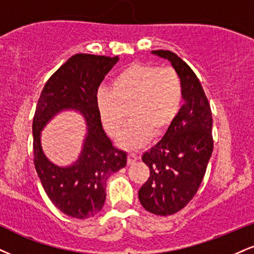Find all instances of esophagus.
<instances>
[{
  "mask_svg": "<svg viewBox=\"0 0 254 254\" xmlns=\"http://www.w3.org/2000/svg\"><path fill=\"white\" fill-rule=\"evenodd\" d=\"M137 160H138L137 155H135V154H129V155H127V164H129V166H131V164L135 163V162H137Z\"/></svg>",
  "mask_w": 254,
  "mask_h": 254,
  "instance_id": "1",
  "label": "esophagus"
}]
</instances>
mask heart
I'll return each mask as SVG.
<instances>
[{
	"mask_svg": "<svg viewBox=\"0 0 254 254\" xmlns=\"http://www.w3.org/2000/svg\"><path fill=\"white\" fill-rule=\"evenodd\" d=\"M181 77L172 67L132 64L112 81V91H98L96 105L103 127L111 136L121 135L130 111L131 123L118 144L125 150H137L160 136L179 115L182 106Z\"/></svg>",
	"mask_w": 254,
	"mask_h": 254,
	"instance_id": "1",
	"label": "heart"
}]
</instances>
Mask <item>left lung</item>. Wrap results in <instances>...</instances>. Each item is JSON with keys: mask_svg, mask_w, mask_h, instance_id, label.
<instances>
[{"mask_svg": "<svg viewBox=\"0 0 254 254\" xmlns=\"http://www.w3.org/2000/svg\"><path fill=\"white\" fill-rule=\"evenodd\" d=\"M166 59L181 77L183 105L164 136L143 154L150 169L138 191L142 206L156 215L179 212L196 194L212 156V111L193 69L170 51H151Z\"/></svg>", "mask_w": 254, "mask_h": 254, "instance_id": "1", "label": "left lung"}]
</instances>
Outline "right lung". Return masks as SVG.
Segmentation results:
<instances>
[{
  "mask_svg": "<svg viewBox=\"0 0 254 254\" xmlns=\"http://www.w3.org/2000/svg\"><path fill=\"white\" fill-rule=\"evenodd\" d=\"M118 60V57L75 54L48 79L36 105L33 119L36 173L54 206L72 218L87 219L100 212L106 180L127 166V152L112 145L96 105L98 87ZM64 111L78 112L87 123L81 154L65 167L48 160L41 145L42 130Z\"/></svg>",
  "mask_w": 254,
  "mask_h": 254,
  "instance_id": "add662e5",
  "label": "right lung"
}]
</instances>
